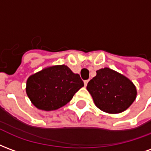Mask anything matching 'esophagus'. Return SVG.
<instances>
[{
	"label": "esophagus",
	"mask_w": 151,
	"mask_h": 151,
	"mask_svg": "<svg viewBox=\"0 0 151 151\" xmlns=\"http://www.w3.org/2000/svg\"><path fill=\"white\" fill-rule=\"evenodd\" d=\"M88 82H89V80H86V81H84V85H85V86L87 85Z\"/></svg>",
	"instance_id": "1"
}]
</instances>
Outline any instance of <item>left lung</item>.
I'll list each match as a JSON object with an SVG mask.
<instances>
[{
  "label": "left lung",
  "mask_w": 151,
  "mask_h": 151,
  "mask_svg": "<svg viewBox=\"0 0 151 151\" xmlns=\"http://www.w3.org/2000/svg\"><path fill=\"white\" fill-rule=\"evenodd\" d=\"M96 73L86 86L96 107L111 114L120 113L129 108L137 96L133 82L109 68L99 69Z\"/></svg>",
  "instance_id": "obj_1"
}]
</instances>
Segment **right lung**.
I'll return each instance as SVG.
<instances>
[{"instance_id":"right-lung-1","label":"right lung","mask_w":151,"mask_h":151,"mask_svg":"<svg viewBox=\"0 0 151 151\" xmlns=\"http://www.w3.org/2000/svg\"><path fill=\"white\" fill-rule=\"evenodd\" d=\"M83 86L79 74L61 65L50 66L30 76L26 91L36 108L53 111L67 104Z\"/></svg>"}]
</instances>
